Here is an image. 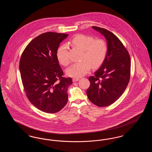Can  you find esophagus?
<instances>
[{"label": "esophagus", "mask_w": 152, "mask_h": 152, "mask_svg": "<svg viewBox=\"0 0 152 152\" xmlns=\"http://www.w3.org/2000/svg\"><path fill=\"white\" fill-rule=\"evenodd\" d=\"M73 82H76V81H78L79 80V78H73L72 79Z\"/></svg>", "instance_id": "1"}]
</instances>
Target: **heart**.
Masks as SVG:
<instances>
[{
  "instance_id": "obj_1",
  "label": "heart",
  "mask_w": 152,
  "mask_h": 152,
  "mask_svg": "<svg viewBox=\"0 0 152 152\" xmlns=\"http://www.w3.org/2000/svg\"><path fill=\"white\" fill-rule=\"evenodd\" d=\"M71 44L82 51L80 58L81 61L73 64L66 71V74L71 77H82L88 73L91 66L93 68L99 67L107 55V44L101 39H94L93 36L79 34L73 37ZM56 55L61 64L66 66L70 63L66 45L60 46Z\"/></svg>"
}]
</instances>
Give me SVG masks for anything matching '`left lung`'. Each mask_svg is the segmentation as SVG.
I'll return each mask as SVG.
<instances>
[{
    "mask_svg": "<svg viewBox=\"0 0 152 152\" xmlns=\"http://www.w3.org/2000/svg\"><path fill=\"white\" fill-rule=\"evenodd\" d=\"M92 28L105 36L108 52L101 67L90 76V86L87 90L89 100L94 105L107 107L123 94L130 76V58L122 42L108 30L98 27Z\"/></svg>",
    "mask_w": 152,
    "mask_h": 152,
    "instance_id": "left-lung-1",
    "label": "left lung"
}]
</instances>
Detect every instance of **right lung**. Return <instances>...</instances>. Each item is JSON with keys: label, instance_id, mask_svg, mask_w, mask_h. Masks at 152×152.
<instances>
[{"label": "right lung", "instance_id": "obj_1", "mask_svg": "<svg viewBox=\"0 0 152 152\" xmlns=\"http://www.w3.org/2000/svg\"><path fill=\"white\" fill-rule=\"evenodd\" d=\"M68 34L48 32L29 43L22 53L19 69L24 92L29 101L39 110L56 113L68 101L71 77H63L57 51Z\"/></svg>", "mask_w": 152, "mask_h": 152}]
</instances>
